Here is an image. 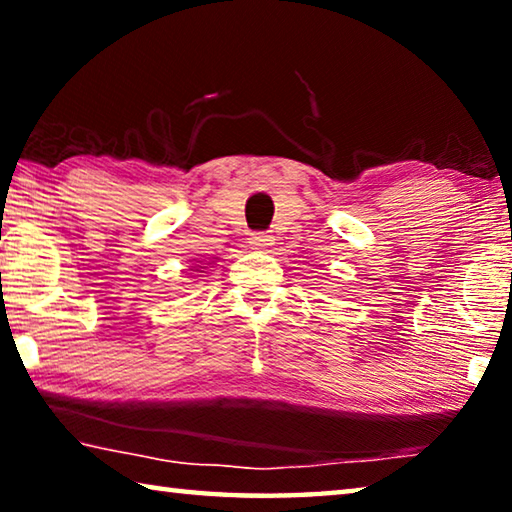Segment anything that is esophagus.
Wrapping results in <instances>:
<instances>
[{
	"label": "esophagus",
	"instance_id": "1",
	"mask_svg": "<svg viewBox=\"0 0 512 512\" xmlns=\"http://www.w3.org/2000/svg\"><path fill=\"white\" fill-rule=\"evenodd\" d=\"M271 237L266 235V232H255L253 235V239H250V244H253V248H266V246H271Z\"/></svg>",
	"mask_w": 512,
	"mask_h": 512
}]
</instances>
